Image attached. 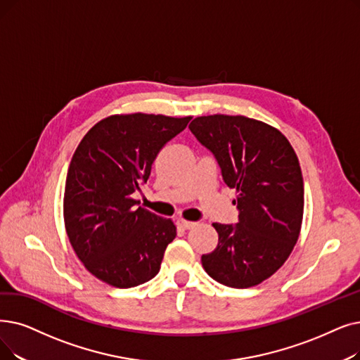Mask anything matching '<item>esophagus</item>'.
Returning <instances> with one entry per match:
<instances>
[{
	"label": "esophagus",
	"instance_id": "obj_1",
	"mask_svg": "<svg viewBox=\"0 0 360 360\" xmlns=\"http://www.w3.org/2000/svg\"><path fill=\"white\" fill-rule=\"evenodd\" d=\"M176 225L181 228V229H191L195 226V222H190V221H184V219H178Z\"/></svg>",
	"mask_w": 360,
	"mask_h": 360
}]
</instances>
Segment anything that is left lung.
<instances>
[{"label":"left lung","mask_w":360,"mask_h":360,"mask_svg":"<svg viewBox=\"0 0 360 360\" xmlns=\"http://www.w3.org/2000/svg\"><path fill=\"white\" fill-rule=\"evenodd\" d=\"M190 131L237 191L238 222L213 224L219 243L201 256L202 268L226 287L257 285L283 266L299 240L304 207L299 159L278 129L245 116L195 117Z\"/></svg>","instance_id":"obj_1"}]
</instances>
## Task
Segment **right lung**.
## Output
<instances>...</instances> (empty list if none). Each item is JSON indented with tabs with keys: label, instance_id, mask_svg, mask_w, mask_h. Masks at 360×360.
<instances>
[{
	"label": "right lung",
	"instance_id": "obj_1",
	"mask_svg": "<svg viewBox=\"0 0 360 360\" xmlns=\"http://www.w3.org/2000/svg\"><path fill=\"white\" fill-rule=\"evenodd\" d=\"M191 117L116 115L100 120L77 146L66 178L65 225L85 268L117 288L144 284L159 274L176 237L170 219L136 207L151 165Z\"/></svg>",
	"mask_w": 360,
	"mask_h": 360
}]
</instances>
